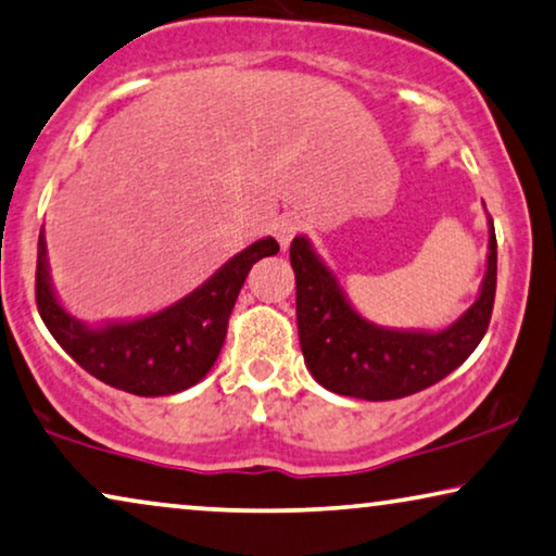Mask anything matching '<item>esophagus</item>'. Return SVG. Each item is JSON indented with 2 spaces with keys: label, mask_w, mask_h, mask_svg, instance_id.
Segmentation results:
<instances>
[{
  "label": "esophagus",
  "mask_w": 556,
  "mask_h": 556,
  "mask_svg": "<svg viewBox=\"0 0 556 556\" xmlns=\"http://www.w3.org/2000/svg\"><path fill=\"white\" fill-rule=\"evenodd\" d=\"M298 228H301V223H298L293 215H286V218H280V220H276V225H273V236H276L278 245L283 248V251L291 245V240L298 232Z\"/></svg>",
  "instance_id": "34e87169"
}]
</instances>
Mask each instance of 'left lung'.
Wrapping results in <instances>:
<instances>
[{"mask_svg":"<svg viewBox=\"0 0 556 556\" xmlns=\"http://www.w3.org/2000/svg\"><path fill=\"white\" fill-rule=\"evenodd\" d=\"M486 273L479 295L464 316L441 331L386 328L353 308L333 270L318 258L311 240L295 236L291 265L295 273L298 338L311 376L341 396L391 401L439 383L481 343L496 293V236L489 218Z\"/></svg>","mask_w":556,"mask_h":556,"instance_id":"left-lung-1","label":"left lung"}]
</instances>
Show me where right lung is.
<instances>
[{
	"instance_id": "1",
	"label": "right lung",
	"mask_w": 556,
	"mask_h": 556,
	"mask_svg": "<svg viewBox=\"0 0 556 556\" xmlns=\"http://www.w3.org/2000/svg\"><path fill=\"white\" fill-rule=\"evenodd\" d=\"M276 253L273 238L255 240L178 303L142 318L90 326L64 311L54 293L42 228L37 245V308L54 341L87 374L135 396H170L203 381L211 371L248 273L253 263Z\"/></svg>"
}]
</instances>
